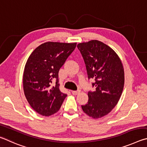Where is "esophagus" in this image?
<instances>
[{"label":"esophagus","instance_id":"esophagus-1","mask_svg":"<svg viewBox=\"0 0 147 147\" xmlns=\"http://www.w3.org/2000/svg\"><path fill=\"white\" fill-rule=\"evenodd\" d=\"M71 93L73 95H74V96H76V95H78V94L80 93V90H78V91H72Z\"/></svg>","mask_w":147,"mask_h":147}]
</instances>
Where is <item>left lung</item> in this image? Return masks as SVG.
Returning a JSON list of instances; mask_svg holds the SVG:
<instances>
[{"label":"left lung","mask_w":147,"mask_h":147,"mask_svg":"<svg viewBox=\"0 0 147 147\" xmlns=\"http://www.w3.org/2000/svg\"><path fill=\"white\" fill-rule=\"evenodd\" d=\"M77 47L83 56L88 79H94V92H88L83 112L94 119L107 115L117 104L125 83L123 64L115 51L103 42L91 40Z\"/></svg>","instance_id":"8db88e82"}]
</instances>
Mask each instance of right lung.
<instances>
[{
  "label": "right lung",
  "mask_w": 147,
  "mask_h": 147,
  "mask_svg": "<svg viewBox=\"0 0 147 147\" xmlns=\"http://www.w3.org/2000/svg\"><path fill=\"white\" fill-rule=\"evenodd\" d=\"M76 45L46 42L28 57L23 74V89L28 102L38 114L50 116L60 109L67 95L59 90V71ZM54 80L56 83L53 86Z\"/></svg>",
  "instance_id": "obj_1"
}]
</instances>
